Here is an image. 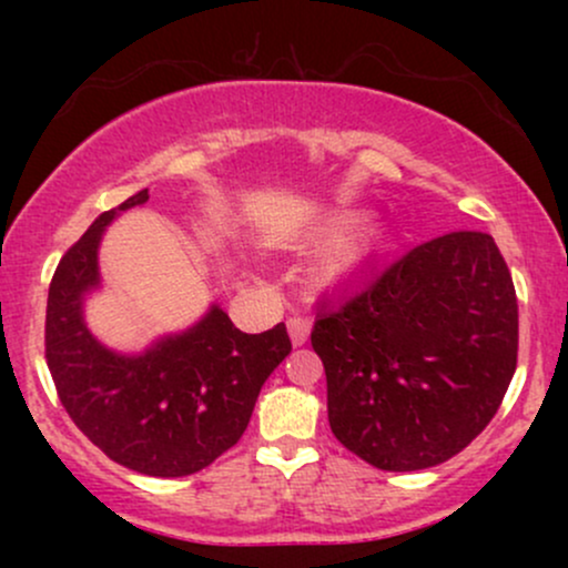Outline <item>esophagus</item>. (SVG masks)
Returning a JSON list of instances; mask_svg holds the SVG:
<instances>
[{
    "instance_id": "obj_1",
    "label": "esophagus",
    "mask_w": 568,
    "mask_h": 568,
    "mask_svg": "<svg viewBox=\"0 0 568 568\" xmlns=\"http://www.w3.org/2000/svg\"><path fill=\"white\" fill-rule=\"evenodd\" d=\"M310 331H312L310 317H291V321H288V336H291L293 347H302L306 338H310Z\"/></svg>"
}]
</instances>
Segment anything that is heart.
<instances>
[{
	"mask_svg": "<svg viewBox=\"0 0 568 568\" xmlns=\"http://www.w3.org/2000/svg\"><path fill=\"white\" fill-rule=\"evenodd\" d=\"M355 219L357 213H334V216H328L321 226H317V232L336 234L355 224ZM376 243H379V234H376L374 226H363V230L342 234V237L334 240V243L325 247L323 256L317 258V283L328 285V288L347 283V280L355 277L357 272L366 266L368 258L374 256Z\"/></svg>",
	"mask_w": 568,
	"mask_h": 568,
	"instance_id": "1",
	"label": "heart"
}]
</instances>
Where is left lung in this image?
<instances>
[{"instance_id":"left-lung-1","label":"left lung","mask_w":568,"mask_h":568,"mask_svg":"<svg viewBox=\"0 0 568 568\" xmlns=\"http://www.w3.org/2000/svg\"><path fill=\"white\" fill-rule=\"evenodd\" d=\"M312 347L344 448L389 473L435 467L484 433L510 387V270L491 234H443L317 312Z\"/></svg>"}]
</instances>
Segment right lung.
<instances>
[{
  "label": "right lung",
  "instance_id": "obj_1",
  "mask_svg": "<svg viewBox=\"0 0 568 568\" xmlns=\"http://www.w3.org/2000/svg\"><path fill=\"white\" fill-rule=\"evenodd\" d=\"M149 189L101 213L58 264L48 293L44 357L58 397L77 427L116 465L154 478L200 473L243 438L262 384L288 357L285 323L264 334L234 328L216 304L184 334L141 355L103 347L82 304L101 285L98 245Z\"/></svg>",
  "mask_w": 568,
  "mask_h": 568
}]
</instances>
